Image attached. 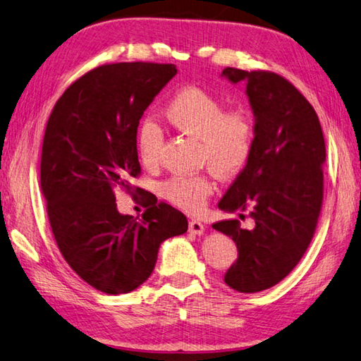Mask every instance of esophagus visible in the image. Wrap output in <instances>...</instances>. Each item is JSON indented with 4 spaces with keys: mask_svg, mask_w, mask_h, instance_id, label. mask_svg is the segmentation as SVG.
I'll use <instances>...</instances> for the list:
<instances>
[{
    "mask_svg": "<svg viewBox=\"0 0 361 361\" xmlns=\"http://www.w3.org/2000/svg\"><path fill=\"white\" fill-rule=\"evenodd\" d=\"M204 231H205L204 224L197 221V219H191V221H189V232L200 235V234H204Z\"/></svg>",
    "mask_w": 361,
    "mask_h": 361,
    "instance_id": "34e87169",
    "label": "esophagus"
}]
</instances>
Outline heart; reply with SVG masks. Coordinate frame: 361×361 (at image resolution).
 <instances>
[{"mask_svg": "<svg viewBox=\"0 0 361 361\" xmlns=\"http://www.w3.org/2000/svg\"><path fill=\"white\" fill-rule=\"evenodd\" d=\"M164 116L175 130L199 140V159L223 178L240 173L255 145V121L245 108L226 109L224 103L199 87H185L164 108ZM164 135L154 122L140 127L137 151L145 169H156L161 161ZM216 188L210 170L194 175H173L161 185V194L181 210L199 212Z\"/></svg>", "mask_w": 361, "mask_h": 361, "instance_id": "heart-1", "label": "heart"}]
</instances>
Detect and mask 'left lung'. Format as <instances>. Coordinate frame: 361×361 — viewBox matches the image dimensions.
<instances>
[{"label": "left lung", "instance_id": "left-lung-1", "mask_svg": "<svg viewBox=\"0 0 361 361\" xmlns=\"http://www.w3.org/2000/svg\"><path fill=\"white\" fill-rule=\"evenodd\" d=\"M223 76L247 84L256 122L252 157L218 207L248 210L253 228H242L239 219H224L213 228L237 245L226 285L256 293L288 276L312 240L323 202L325 138L314 106L283 76L231 66Z\"/></svg>", "mask_w": 361, "mask_h": 361}]
</instances>
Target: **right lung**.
Instances as JSON below:
<instances>
[{
    "instance_id": "obj_1",
    "label": "right lung",
    "mask_w": 361,
    "mask_h": 361,
    "mask_svg": "<svg viewBox=\"0 0 361 361\" xmlns=\"http://www.w3.org/2000/svg\"><path fill=\"white\" fill-rule=\"evenodd\" d=\"M176 75L172 63H106L76 79L49 116L41 151V191L57 247L85 283L106 295L138 288L154 271L161 243L188 231L166 202L142 218L121 215L116 189L142 173L140 119ZM157 200V199H156Z\"/></svg>"
}]
</instances>
